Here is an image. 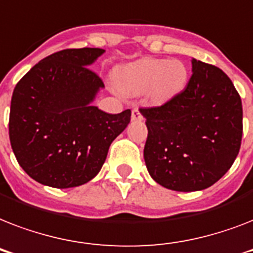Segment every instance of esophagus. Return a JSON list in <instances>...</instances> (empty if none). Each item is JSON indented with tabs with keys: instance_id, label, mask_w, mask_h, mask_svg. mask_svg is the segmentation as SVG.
Here are the masks:
<instances>
[{
	"instance_id": "34e87169",
	"label": "esophagus",
	"mask_w": 253,
	"mask_h": 253,
	"mask_svg": "<svg viewBox=\"0 0 253 253\" xmlns=\"http://www.w3.org/2000/svg\"><path fill=\"white\" fill-rule=\"evenodd\" d=\"M131 119L132 121H143V115L142 113L139 111V109H132V111H131Z\"/></svg>"
}]
</instances>
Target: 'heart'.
<instances>
[{"label": "heart", "mask_w": 253, "mask_h": 253, "mask_svg": "<svg viewBox=\"0 0 253 253\" xmlns=\"http://www.w3.org/2000/svg\"><path fill=\"white\" fill-rule=\"evenodd\" d=\"M188 76V68L181 60L146 57L122 67L117 72V81L126 94L148 91L152 101L164 102L184 89Z\"/></svg>", "instance_id": "obj_1"}]
</instances>
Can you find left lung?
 Returning <instances> with one entry per match:
<instances>
[{"label":"left lung","instance_id":"left-lung-1","mask_svg":"<svg viewBox=\"0 0 253 253\" xmlns=\"http://www.w3.org/2000/svg\"><path fill=\"white\" fill-rule=\"evenodd\" d=\"M192 71L186 87L168 102L139 109L148 128V173L176 192L215 184L235 162L243 135L242 99L227 75L196 59Z\"/></svg>","mask_w":253,"mask_h":253}]
</instances>
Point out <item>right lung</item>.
Segmentation results:
<instances>
[{
  "label": "right lung",
  "mask_w": 253,
  "mask_h": 253,
  "mask_svg": "<svg viewBox=\"0 0 253 253\" xmlns=\"http://www.w3.org/2000/svg\"><path fill=\"white\" fill-rule=\"evenodd\" d=\"M102 48H68L44 57L15 85L9 118L10 144L31 178L65 189L86 184L130 123L131 110L107 114L93 99L102 80L87 68Z\"/></svg>",
  "instance_id": "add662e5"
}]
</instances>
